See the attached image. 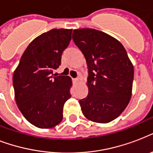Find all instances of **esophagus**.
I'll use <instances>...</instances> for the list:
<instances>
[{"label": "esophagus", "instance_id": "1", "mask_svg": "<svg viewBox=\"0 0 153 153\" xmlns=\"http://www.w3.org/2000/svg\"><path fill=\"white\" fill-rule=\"evenodd\" d=\"M73 81H74V82H78L79 81V78H76V79H73Z\"/></svg>", "mask_w": 153, "mask_h": 153}]
</instances>
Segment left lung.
Returning <instances> with one entry per match:
<instances>
[{"label":"left lung","instance_id":"obj_1","mask_svg":"<svg viewBox=\"0 0 153 153\" xmlns=\"http://www.w3.org/2000/svg\"><path fill=\"white\" fill-rule=\"evenodd\" d=\"M73 33L88 69V95L79 100L82 114L94 122H110L130 100L133 64L123 45L111 36L92 28L75 29Z\"/></svg>","mask_w":153,"mask_h":153}]
</instances>
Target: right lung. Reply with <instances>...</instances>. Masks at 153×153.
Returning <instances> with one entry per match:
<instances>
[{"mask_svg": "<svg viewBox=\"0 0 153 153\" xmlns=\"http://www.w3.org/2000/svg\"><path fill=\"white\" fill-rule=\"evenodd\" d=\"M72 29H51L33 39L20 58L13 78L16 102L25 118L40 128L57 126L71 98V79L55 77Z\"/></svg>", "mask_w": 153, "mask_h": 153, "instance_id": "obj_1", "label": "right lung"}]
</instances>
